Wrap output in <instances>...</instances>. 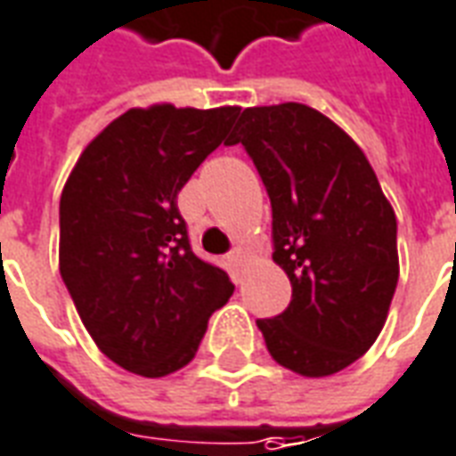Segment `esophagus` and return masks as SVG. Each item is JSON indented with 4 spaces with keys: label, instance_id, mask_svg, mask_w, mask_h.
Here are the masks:
<instances>
[{
    "label": "esophagus",
    "instance_id": "esophagus-1",
    "mask_svg": "<svg viewBox=\"0 0 456 456\" xmlns=\"http://www.w3.org/2000/svg\"><path fill=\"white\" fill-rule=\"evenodd\" d=\"M245 259H248V252H245V249H242V248H235L231 252V255H228V262H231V265L235 266V269H240V266L245 265Z\"/></svg>",
    "mask_w": 456,
    "mask_h": 456
}]
</instances>
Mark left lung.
<instances>
[{
    "instance_id": "8db88e82",
    "label": "left lung",
    "mask_w": 456,
    "mask_h": 456,
    "mask_svg": "<svg viewBox=\"0 0 456 456\" xmlns=\"http://www.w3.org/2000/svg\"><path fill=\"white\" fill-rule=\"evenodd\" d=\"M242 143L272 201L273 262L290 305L256 320L279 365L327 378L361 358L385 327L399 281L396 216L344 129L303 102L242 110Z\"/></svg>"
}]
</instances>
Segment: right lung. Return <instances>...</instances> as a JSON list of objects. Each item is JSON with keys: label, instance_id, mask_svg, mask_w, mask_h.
Returning <instances> with one entry per match:
<instances>
[{"label": "right lung", "instance_id": "obj_1", "mask_svg": "<svg viewBox=\"0 0 456 456\" xmlns=\"http://www.w3.org/2000/svg\"><path fill=\"white\" fill-rule=\"evenodd\" d=\"M240 108H132L88 143L60 200V273L95 346L142 378L180 370L228 273L191 252L177 194Z\"/></svg>", "mask_w": 456, "mask_h": 456}]
</instances>
